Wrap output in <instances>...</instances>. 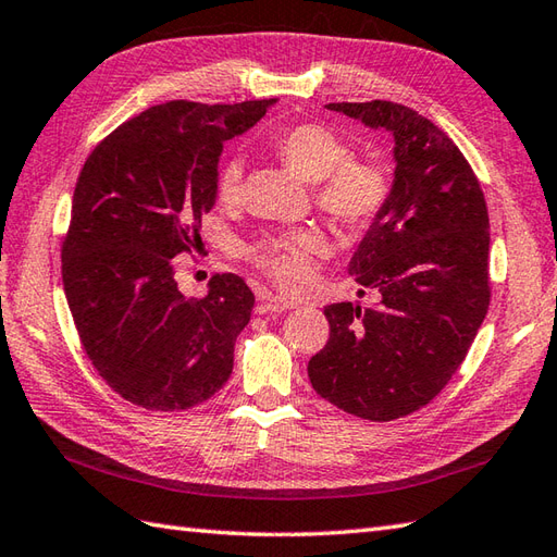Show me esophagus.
<instances>
[{
	"mask_svg": "<svg viewBox=\"0 0 557 557\" xmlns=\"http://www.w3.org/2000/svg\"><path fill=\"white\" fill-rule=\"evenodd\" d=\"M295 307H298V300L283 298V295H264L262 298L264 312H286V310H295Z\"/></svg>",
	"mask_w": 557,
	"mask_h": 557,
	"instance_id": "obj_1",
	"label": "esophagus"
}]
</instances>
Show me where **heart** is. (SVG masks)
Instances as JSON below:
<instances>
[{
    "instance_id": "obj_1",
    "label": "heart",
    "mask_w": 557,
    "mask_h": 557,
    "mask_svg": "<svg viewBox=\"0 0 557 557\" xmlns=\"http://www.w3.org/2000/svg\"><path fill=\"white\" fill-rule=\"evenodd\" d=\"M274 152L307 181H314V202L333 224L348 231L374 226L393 197L391 169L372 157L352 154L341 133L317 121H300L271 138ZM245 164L240 154H226L214 171V197L233 207L243 197ZM326 238L317 226H295L262 233L245 247L247 262L278 286L302 288L314 262L326 255Z\"/></svg>"
}]
</instances>
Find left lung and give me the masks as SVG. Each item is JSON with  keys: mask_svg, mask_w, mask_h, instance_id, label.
<instances>
[{"mask_svg": "<svg viewBox=\"0 0 557 557\" xmlns=\"http://www.w3.org/2000/svg\"><path fill=\"white\" fill-rule=\"evenodd\" d=\"M329 109L388 128L398 166L386 212L350 262L379 302L329 305V341L307 374L338 410L391 422L446 388L488 312V209L460 147L414 109L388 100Z\"/></svg>", "mask_w": 557, "mask_h": 557, "instance_id": "8db88e82", "label": "left lung"}]
</instances>
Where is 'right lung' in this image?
I'll list each match as a JSON object with an SVG mask.
<instances>
[{
  "instance_id": "right-lung-1",
  "label": "right lung",
  "mask_w": 557,
  "mask_h": 557,
  "mask_svg": "<svg viewBox=\"0 0 557 557\" xmlns=\"http://www.w3.org/2000/svg\"><path fill=\"white\" fill-rule=\"evenodd\" d=\"M274 100H174L123 121L95 145L73 190L61 278L85 355L111 391L145 410L205 403L233 369V345L255 295L214 274L200 300L176 283L214 207L221 145Z\"/></svg>"
}]
</instances>
